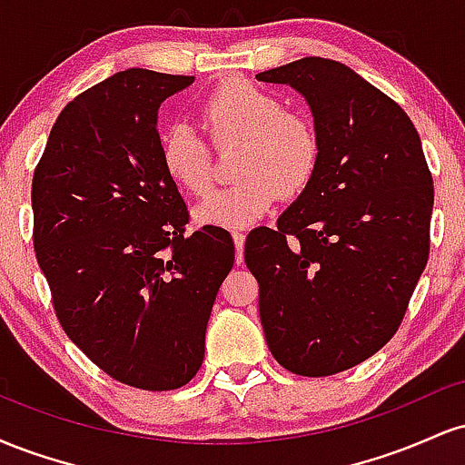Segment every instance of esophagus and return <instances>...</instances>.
<instances>
[{"label":"esophagus","mask_w":465,"mask_h":465,"mask_svg":"<svg viewBox=\"0 0 465 465\" xmlns=\"http://www.w3.org/2000/svg\"><path fill=\"white\" fill-rule=\"evenodd\" d=\"M233 244H236V264L242 262V251H244V233L242 232H232Z\"/></svg>","instance_id":"esophagus-1"}]
</instances>
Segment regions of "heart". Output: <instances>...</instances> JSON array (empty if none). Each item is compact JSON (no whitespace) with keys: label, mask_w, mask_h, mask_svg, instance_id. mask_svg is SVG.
<instances>
[{"label":"heart","mask_w":465,"mask_h":465,"mask_svg":"<svg viewBox=\"0 0 465 465\" xmlns=\"http://www.w3.org/2000/svg\"><path fill=\"white\" fill-rule=\"evenodd\" d=\"M203 124L216 148L240 146L233 162L232 188L216 192L194 218L201 225L247 227L262 218L280 196H297L308 188L319 163V137L303 115L284 111L273 94L232 80L203 103ZM165 174L181 190L205 196L214 185V163L205 140L185 122L162 137Z\"/></svg>","instance_id":"b5f03b06"}]
</instances>
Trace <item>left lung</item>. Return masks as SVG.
<instances>
[{
    "instance_id": "obj_1",
    "label": "left lung",
    "mask_w": 465,
    "mask_h": 465,
    "mask_svg": "<svg viewBox=\"0 0 465 465\" xmlns=\"http://www.w3.org/2000/svg\"><path fill=\"white\" fill-rule=\"evenodd\" d=\"M303 95L317 173L244 242L271 354L300 376L345 371L396 334L426 260L433 177L400 104L354 69L308 56L255 76Z\"/></svg>"
}]
</instances>
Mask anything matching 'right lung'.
I'll return each mask as SVG.
<instances>
[{"mask_svg":"<svg viewBox=\"0 0 465 465\" xmlns=\"http://www.w3.org/2000/svg\"><path fill=\"white\" fill-rule=\"evenodd\" d=\"M194 76L126 69L76 95L32 179L36 262L63 330L124 385H188L212 306L233 266L221 227L185 233L188 207L165 174L159 106Z\"/></svg>","mask_w":465,"mask_h":465,"instance_id":"obj_1","label":"right lung"}]
</instances>
